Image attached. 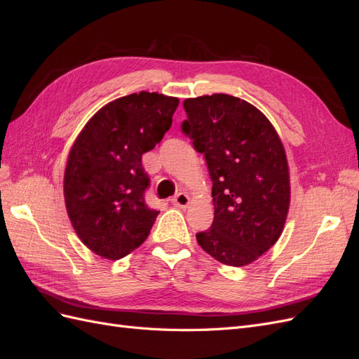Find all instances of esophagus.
I'll return each mask as SVG.
<instances>
[{
    "label": "esophagus",
    "instance_id": "1",
    "mask_svg": "<svg viewBox=\"0 0 359 359\" xmlns=\"http://www.w3.org/2000/svg\"><path fill=\"white\" fill-rule=\"evenodd\" d=\"M172 205L178 206V208H187V206L190 205V198L186 193H178L177 196L172 199Z\"/></svg>",
    "mask_w": 359,
    "mask_h": 359
}]
</instances>
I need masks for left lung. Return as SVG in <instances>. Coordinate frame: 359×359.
I'll return each mask as SVG.
<instances>
[{"label": "left lung", "mask_w": 359, "mask_h": 359, "mask_svg": "<svg viewBox=\"0 0 359 359\" xmlns=\"http://www.w3.org/2000/svg\"><path fill=\"white\" fill-rule=\"evenodd\" d=\"M182 133L205 156L212 181L214 222L196 233L219 262L244 266L273 247L290 203L283 144L257 107L227 94L184 100Z\"/></svg>", "instance_id": "8db88e82"}]
</instances>
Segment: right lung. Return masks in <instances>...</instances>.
Returning a JSON list of instances; mask_svg holds the SVG:
<instances>
[{
    "label": "right lung",
    "instance_id": "right-lung-1",
    "mask_svg": "<svg viewBox=\"0 0 359 359\" xmlns=\"http://www.w3.org/2000/svg\"><path fill=\"white\" fill-rule=\"evenodd\" d=\"M180 100L140 91L103 106L76 137L64 172L73 229L91 252L118 260L142 244L158 211L145 203L142 154L172 126Z\"/></svg>",
    "mask_w": 359,
    "mask_h": 359
}]
</instances>
